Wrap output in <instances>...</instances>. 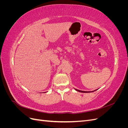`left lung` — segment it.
Instances as JSON below:
<instances>
[{"instance_id": "8db88e82", "label": "left lung", "mask_w": 128, "mask_h": 128, "mask_svg": "<svg viewBox=\"0 0 128 128\" xmlns=\"http://www.w3.org/2000/svg\"><path fill=\"white\" fill-rule=\"evenodd\" d=\"M75 90H76L77 91H78V92H82V93H89V92H94V91H95L96 90H94V91H81V90H77V89H76V88H75Z\"/></svg>"}]
</instances>
